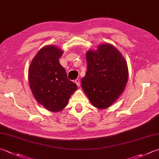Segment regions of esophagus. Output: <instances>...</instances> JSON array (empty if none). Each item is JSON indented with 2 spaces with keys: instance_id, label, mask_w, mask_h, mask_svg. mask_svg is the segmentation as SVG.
Returning a JSON list of instances; mask_svg holds the SVG:
<instances>
[{
  "instance_id": "34e87169",
  "label": "esophagus",
  "mask_w": 159,
  "mask_h": 159,
  "mask_svg": "<svg viewBox=\"0 0 159 159\" xmlns=\"http://www.w3.org/2000/svg\"><path fill=\"white\" fill-rule=\"evenodd\" d=\"M75 84L77 85V86H80V79H76L75 80Z\"/></svg>"
}]
</instances>
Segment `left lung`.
Wrapping results in <instances>:
<instances>
[{"label": "left lung", "mask_w": 159, "mask_h": 159, "mask_svg": "<svg viewBox=\"0 0 159 159\" xmlns=\"http://www.w3.org/2000/svg\"><path fill=\"white\" fill-rule=\"evenodd\" d=\"M87 70L82 87L93 106L107 109L118 100L128 80V67L120 52L103 43L86 54Z\"/></svg>", "instance_id": "obj_1"}]
</instances>
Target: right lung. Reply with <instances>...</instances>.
<instances>
[{
	"label": "right lung",
	"mask_w": 159,
	"mask_h": 159,
	"mask_svg": "<svg viewBox=\"0 0 159 159\" xmlns=\"http://www.w3.org/2000/svg\"><path fill=\"white\" fill-rule=\"evenodd\" d=\"M63 50L53 45L42 48L33 58L28 69L30 87L39 103L52 112L66 107L76 91V84L67 78L59 58Z\"/></svg>",
	"instance_id": "add662e5"
}]
</instances>
